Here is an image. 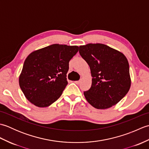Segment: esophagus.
Segmentation results:
<instances>
[{"label":"esophagus","mask_w":149,"mask_h":149,"mask_svg":"<svg viewBox=\"0 0 149 149\" xmlns=\"http://www.w3.org/2000/svg\"><path fill=\"white\" fill-rule=\"evenodd\" d=\"M74 83H75L76 84H79L80 83V81H74Z\"/></svg>","instance_id":"obj_1"}]
</instances>
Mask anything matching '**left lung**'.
Returning a JSON list of instances; mask_svg holds the SVG:
<instances>
[{
  "instance_id": "8db88e82",
  "label": "left lung",
  "mask_w": 149,
  "mask_h": 149,
  "mask_svg": "<svg viewBox=\"0 0 149 149\" xmlns=\"http://www.w3.org/2000/svg\"><path fill=\"white\" fill-rule=\"evenodd\" d=\"M80 55L90 66L92 83L84 92L88 103L99 109L115 105L131 87L129 65L123 53L102 43L79 47Z\"/></svg>"
}]
</instances>
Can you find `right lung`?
<instances>
[{"instance_id":"right-lung-1","label":"right lung","mask_w":149,"mask_h":149,"mask_svg":"<svg viewBox=\"0 0 149 149\" xmlns=\"http://www.w3.org/2000/svg\"><path fill=\"white\" fill-rule=\"evenodd\" d=\"M78 50V46L53 44L27 57L19 76V85L30 102L45 107L59 99L68 84L69 61Z\"/></svg>"}]
</instances>
